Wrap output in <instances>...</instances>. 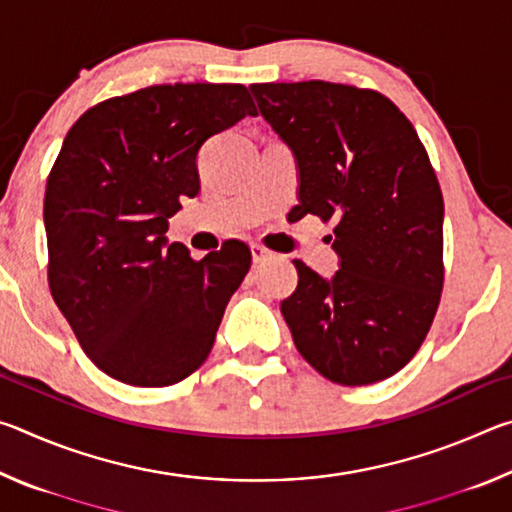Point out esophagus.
<instances>
[{"label": "esophagus", "instance_id": "obj_1", "mask_svg": "<svg viewBox=\"0 0 512 512\" xmlns=\"http://www.w3.org/2000/svg\"><path fill=\"white\" fill-rule=\"evenodd\" d=\"M250 253H253V262L255 264H262V262H266V259H271L275 253L273 250H268L266 246H262V244H253L250 246Z\"/></svg>", "mask_w": 512, "mask_h": 512}]
</instances>
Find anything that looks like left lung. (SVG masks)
Returning <instances> with one entry per match:
<instances>
[{"label": "left lung", "mask_w": 512, "mask_h": 512, "mask_svg": "<svg viewBox=\"0 0 512 512\" xmlns=\"http://www.w3.org/2000/svg\"><path fill=\"white\" fill-rule=\"evenodd\" d=\"M250 92L296 153L298 216L336 221L332 280L293 262L298 287L282 300L293 343L334 384L395 375L420 350L445 280L443 192L418 133L375 90L302 81Z\"/></svg>", "instance_id": "8db88e82"}]
</instances>
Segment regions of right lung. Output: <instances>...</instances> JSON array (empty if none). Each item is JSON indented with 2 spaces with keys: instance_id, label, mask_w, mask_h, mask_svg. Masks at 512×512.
<instances>
[{
  "instance_id": "right-lung-1",
  "label": "right lung",
  "mask_w": 512,
  "mask_h": 512,
  "mask_svg": "<svg viewBox=\"0 0 512 512\" xmlns=\"http://www.w3.org/2000/svg\"><path fill=\"white\" fill-rule=\"evenodd\" d=\"M257 115L244 85H151L69 128L45 192L49 289L85 354L112 379L160 388L207 359L250 268L230 239L192 259L164 232L201 189L205 140Z\"/></svg>"
}]
</instances>
